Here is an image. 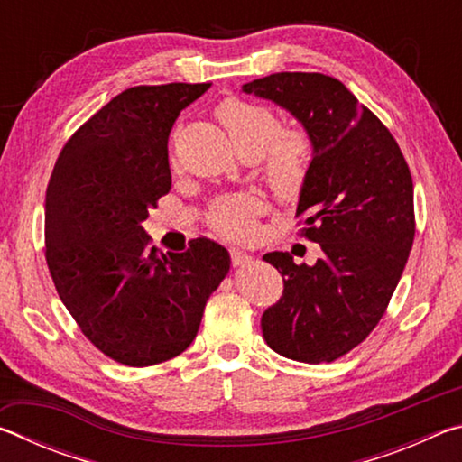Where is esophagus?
Returning a JSON list of instances; mask_svg holds the SVG:
<instances>
[{
	"instance_id": "34e87169",
	"label": "esophagus",
	"mask_w": 462,
	"mask_h": 462,
	"mask_svg": "<svg viewBox=\"0 0 462 462\" xmlns=\"http://www.w3.org/2000/svg\"><path fill=\"white\" fill-rule=\"evenodd\" d=\"M250 263H253V256L245 254V253H238V250H232V264H234V267H248Z\"/></svg>"
}]
</instances>
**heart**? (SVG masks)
<instances>
[{"mask_svg":"<svg viewBox=\"0 0 462 462\" xmlns=\"http://www.w3.org/2000/svg\"><path fill=\"white\" fill-rule=\"evenodd\" d=\"M217 120L228 130L238 151H264V173L273 189L281 195L293 193L301 185L308 169L310 143L297 130H279L277 116L269 107L226 99L216 109ZM256 201L246 195L226 198L216 203L209 224L226 236H245Z\"/></svg>","mask_w":462,"mask_h":462,"instance_id":"1","label":"heart"}]
</instances>
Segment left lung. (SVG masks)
<instances>
[{"label": "left lung", "instance_id": "8db88e82", "mask_svg": "<svg viewBox=\"0 0 462 462\" xmlns=\"http://www.w3.org/2000/svg\"><path fill=\"white\" fill-rule=\"evenodd\" d=\"M301 124L311 143L297 216L322 248L316 264L267 253L283 297L261 318L281 356L332 363L379 324L416 234L413 183L391 132L344 85L322 73H275L242 85Z\"/></svg>", "mask_w": 462, "mask_h": 462}]
</instances>
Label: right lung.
<instances>
[{
	"mask_svg": "<svg viewBox=\"0 0 462 462\" xmlns=\"http://www.w3.org/2000/svg\"><path fill=\"white\" fill-rule=\"evenodd\" d=\"M208 89L167 83L122 91L69 138L46 189L54 287L81 332L122 365L181 355L230 271L228 250L214 240L162 254L143 228L171 189V128Z\"/></svg>",
	"mask_w": 462,
	"mask_h": 462,
	"instance_id": "add662e5",
	"label": "right lung"
}]
</instances>
